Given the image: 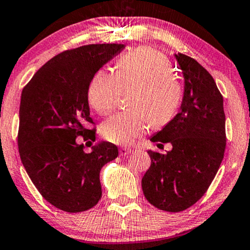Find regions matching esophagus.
I'll return each mask as SVG.
<instances>
[{
  "label": "esophagus",
  "mask_w": 250,
  "mask_h": 250,
  "mask_svg": "<svg viewBox=\"0 0 250 250\" xmlns=\"http://www.w3.org/2000/svg\"><path fill=\"white\" fill-rule=\"evenodd\" d=\"M131 152H132V148L131 147L123 146V147L120 148V154H121V156H127V154L131 153Z\"/></svg>",
  "instance_id": "1"
}]
</instances>
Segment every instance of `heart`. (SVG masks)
<instances>
[{
	"label": "heart",
	"instance_id": "heart-1",
	"mask_svg": "<svg viewBox=\"0 0 250 250\" xmlns=\"http://www.w3.org/2000/svg\"><path fill=\"white\" fill-rule=\"evenodd\" d=\"M169 60L150 47L136 48L116 62L115 72L97 71L88 85L90 105L99 114H108L123 91L135 88L129 99L131 110L110 116L103 135L115 144H131L154 125L169 121L179 108L182 86L172 75Z\"/></svg>",
	"mask_w": 250,
	"mask_h": 250
}]
</instances>
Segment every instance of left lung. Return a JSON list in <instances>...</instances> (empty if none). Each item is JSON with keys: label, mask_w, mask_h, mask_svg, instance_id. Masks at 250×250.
Segmentation results:
<instances>
[{"label": "left lung", "mask_w": 250, "mask_h": 250, "mask_svg": "<svg viewBox=\"0 0 250 250\" xmlns=\"http://www.w3.org/2000/svg\"><path fill=\"white\" fill-rule=\"evenodd\" d=\"M174 56L185 81L181 106L150 138L170 143L172 150L148 151L151 166L142 179L145 198L168 212L188 209L205 194L226 146L224 100L216 82L196 60L181 53Z\"/></svg>", "instance_id": "8db88e82"}]
</instances>
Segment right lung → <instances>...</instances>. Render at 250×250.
<instances>
[{
	"instance_id": "add662e5",
	"label": "right lung",
	"mask_w": 250,
	"mask_h": 250,
	"mask_svg": "<svg viewBox=\"0 0 250 250\" xmlns=\"http://www.w3.org/2000/svg\"><path fill=\"white\" fill-rule=\"evenodd\" d=\"M123 43L65 50L38 70L24 87L18 148L31 181L47 202L65 212L93 208L102 197L99 174L119 154L99 142L90 153L76 138H92L87 91L94 74L125 48Z\"/></svg>"
}]
</instances>
